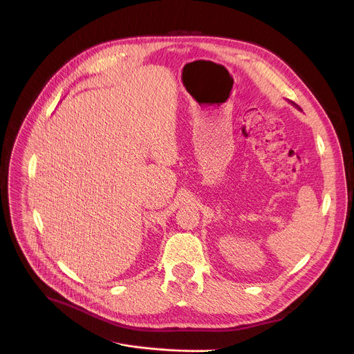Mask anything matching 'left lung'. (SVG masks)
<instances>
[{
  "label": "left lung",
  "instance_id": "obj_1",
  "mask_svg": "<svg viewBox=\"0 0 354 354\" xmlns=\"http://www.w3.org/2000/svg\"><path fill=\"white\" fill-rule=\"evenodd\" d=\"M288 102H290V104H291V105H292V106H295V108H297V109H299V108H298V105H295V104H294V102H291V100H288Z\"/></svg>",
  "mask_w": 354,
  "mask_h": 354
}]
</instances>
